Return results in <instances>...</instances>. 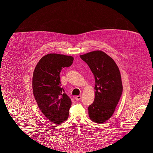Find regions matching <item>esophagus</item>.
Masks as SVG:
<instances>
[{"label": "esophagus", "instance_id": "esophagus-1", "mask_svg": "<svg viewBox=\"0 0 153 153\" xmlns=\"http://www.w3.org/2000/svg\"><path fill=\"white\" fill-rule=\"evenodd\" d=\"M75 99H76V100L77 101L80 100V99H81V96H80V95H79V96H77Z\"/></svg>", "mask_w": 153, "mask_h": 153}]
</instances>
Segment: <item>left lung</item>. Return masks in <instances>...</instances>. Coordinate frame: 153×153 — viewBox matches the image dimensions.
<instances>
[{"mask_svg":"<svg viewBox=\"0 0 153 153\" xmlns=\"http://www.w3.org/2000/svg\"><path fill=\"white\" fill-rule=\"evenodd\" d=\"M95 76V100L89 106V118L102 123L112 116L123 91L121 75L114 60L101 51L80 55Z\"/></svg>","mask_w":153,"mask_h":153,"instance_id":"8db88e82","label":"left lung"}]
</instances>
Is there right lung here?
<instances>
[{
	"label": "right lung",
	"mask_w": 153,
	"mask_h": 153,
	"mask_svg": "<svg viewBox=\"0 0 153 153\" xmlns=\"http://www.w3.org/2000/svg\"><path fill=\"white\" fill-rule=\"evenodd\" d=\"M72 56L51 53L42 57L33 75V91L43 115L54 124L63 123L69 117L72 102L61 88L59 73L73 64Z\"/></svg>",
	"instance_id": "1"
}]
</instances>
